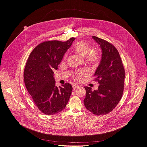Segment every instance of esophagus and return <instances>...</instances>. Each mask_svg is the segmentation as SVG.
<instances>
[{"mask_svg": "<svg viewBox=\"0 0 147 147\" xmlns=\"http://www.w3.org/2000/svg\"><path fill=\"white\" fill-rule=\"evenodd\" d=\"M78 84H76V83H74L73 85H72V87H73V89H76L78 87Z\"/></svg>", "mask_w": 147, "mask_h": 147, "instance_id": "34e87169", "label": "esophagus"}]
</instances>
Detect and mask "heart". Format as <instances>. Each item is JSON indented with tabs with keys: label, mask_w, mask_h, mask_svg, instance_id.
<instances>
[{
	"label": "heart",
	"mask_w": 147,
	"mask_h": 147,
	"mask_svg": "<svg viewBox=\"0 0 147 147\" xmlns=\"http://www.w3.org/2000/svg\"><path fill=\"white\" fill-rule=\"evenodd\" d=\"M74 51L78 55L83 57H86V61L89 64L91 65H95L99 61V54L98 52L92 51L91 46L85 42H77L74 45ZM84 73L83 72H78L74 75L75 80H78L80 78L82 75Z\"/></svg>",
	"instance_id": "obj_1"
}]
</instances>
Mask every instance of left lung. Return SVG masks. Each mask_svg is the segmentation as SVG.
Instances as JSON below:
<instances>
[{"label": "left lung", "mask_w": 147, "mask_h": 147, "mask_svg": "<svg viewBox=\"0 0 147 147\" xmlns=\"http://www.w3.org/2000/svg\"><path fill=\"white\" fill-rule=\"evenodd\" d=\"M102 50V59L94 76L98 90L91 91L86 86L83 102L87 110L96 115H105L115 109L123 93L125 71L117 49L113 45L99 37L92 36Z\"/></svg>", "instance_id": "1"}]
</instances>
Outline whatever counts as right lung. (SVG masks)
I'll return each instance as SVG.
<instances>
[{"label": "right lung", "mask_w": 147, "mask_h": 147, "mask_svg": "<svg viewBox=\"0 0 147 147\" xmlns=\"http://www.w3.org/2000/svg\"><path fill=\"white\" fill-rule=\"evenodd\" d=\"M75 38L66 42L46 41L35 47L28 57L24 70L26 89L42 113L53 115L65 109L72 94L69 83L57 87L54 70L57 69L67 50Z\"/></svg>", "instance_id": "1"}]
</instances>
